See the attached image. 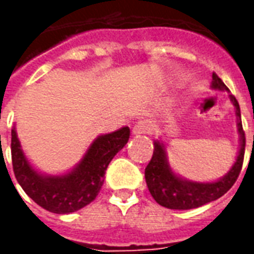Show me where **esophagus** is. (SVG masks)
<instances>
[{
    "mask_svg": "<svg viewBox=\"0 0 254 254\" xmlns=\"http://www.w3.org/2000/svg\"><path fill=\"white\" fill-rule=\"evenodd\" d=\"M149 130H151V127H149L148 122L138 121L133 125L132 134L133 136H140V134H144V133H148Z\"/></svg>",
    "mask_w": 254,
    "mask_h": 254,
    "instance_id": "34e87169",
    "label": "esophagus"
}]
</instances>
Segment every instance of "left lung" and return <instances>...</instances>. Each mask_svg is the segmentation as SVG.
Listing matches in <instances>:
<instances>
[{"mask_svg": "<svg viewBox=\"0 0 254 254\" xmlns=\"http://www.w3.org/2000/svg\"><path fill=\"white\" fill-rule=\"evenodd\" d=\"M211 88L215 91H227L230 102L233 103L235 109L237 129H238V136H240L235 162L223 177H220L215 181H191L173 170L169 162V156H167V147L162 137L159 140H155L154 155L145 169V182H147L151 196L154 197L155 201L160 204L162 207L169 208V209H193V208L201 207L204 204L215 201L216 198L223 196L224 193L234 185V182L240 176L242 162H244V154H245V133H244L242 122H241L240 105L234 96L230 94L229 88L215 73H212Z\"/></svg>", "mask_w": 254, "mask_h": 254, "instance_id": "left-lung-1", "label": "left lung"}]
</instances>
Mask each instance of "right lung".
Here are the masks:
<instances>
[{
    "instance_id": "1",
    "label": "right lung",
    "mask_w": 254,
    "mask_h": 254,
    "mask_svg": "<svg viewBox=\"0 0 254 254\" xmlns=\"http://www.w3.org/2000/svg\"><path fill=\"white\" fill-rule=\"evenodd\" d=\"M127 127L100 134L70 170L60 174H46L32 165L23 151L16 125L12 127V163L14 177L23 190L53 213H70L94 201L103 185L107 166L129 140Z\"/></svg>"
}]
</instances>
